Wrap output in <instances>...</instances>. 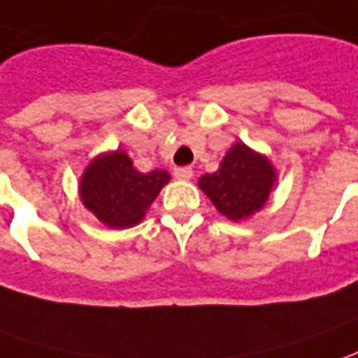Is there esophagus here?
Instances as JSON below:
<instances>
[{
  "label": "esophagus",
  "mask_w": 358,
  "mask_h": 358,
  "mask_svg": "<svg viewBox=\"0 0 358 358\" xmlns=\"http://www.w3.org/2000/svg\"><path fill=\"white\" fill-rule=\"evenodd\" d=\"M174 176L178 180H189L194 176V170L189 166H180V169H174Z\"/></svg>",
  "instance_id": "obj_1"
}]
</instances>
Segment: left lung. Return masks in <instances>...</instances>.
Listing matches in <instances>:
<instances>
[{
	"label": "left lung",
	"instance_id": "8db88e82",
	"mask_svg": "<svg viewBox=\"0 0 358 358\" xmlns=\"http://www.w3.org/2000/svg\"><path fill=\"white\" fill-rule=\"evenodd\" d=\"M278 182V172L266 155L235 143L220 162V169L198 180L199 189L215 210L231 221H245L261 211Z\"/></svg>",
	"mask_w": 358,
	"mask_h": 358
}]
</instances>
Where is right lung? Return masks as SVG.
Segmentation results:
<instances>
[{"label": "right lung", "mask_w": 358, "mask_h": 358, "mask_svg": "<svg viewBox=\"0 0 358 358\" xmlns=\"http://www.w3.org/2000/svg\"><path fill=\"white\" fill-rule=\"evenodd\" d=\"M170 182L166 170L138 172L125 150L97 155L84 170L78 194L87 211L111 229H129L145 220L160 189Z\"/></svg>", "instance_id": "add662e5"}]
</instances>
